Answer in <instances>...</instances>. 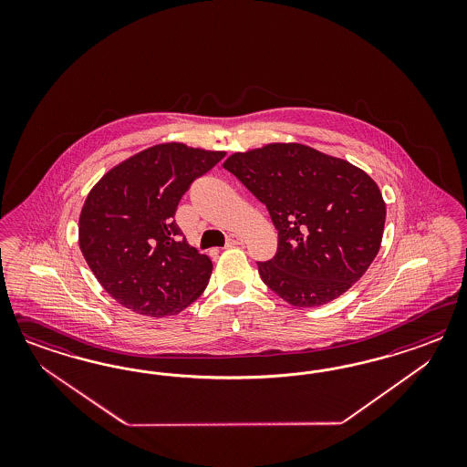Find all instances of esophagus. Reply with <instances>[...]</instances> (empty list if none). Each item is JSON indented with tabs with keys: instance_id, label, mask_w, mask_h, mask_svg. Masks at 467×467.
<instances>
[{
	"instance_id": "1",
	"label": "esophagus",
	"mask_w": 467,
	"mask_h": 467,
	"mask_svg": "<svg viewBox=\"0 0 467 467\" xmlns=\"http://www.w3.org/2000/svg\"><path fill=\"white\" fill-rule=\"evenodd\" d=\"M236 244H243V238L238 236V234H231L226 241V248H231V246H236Z\"/></svg>"
}]
</instances>
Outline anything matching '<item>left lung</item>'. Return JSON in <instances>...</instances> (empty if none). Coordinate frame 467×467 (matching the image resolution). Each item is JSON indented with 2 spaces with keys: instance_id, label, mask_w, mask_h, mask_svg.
I'll return each mask as SVG.
<instances>
[{
  "instance_id": "left-lung-1",
  "label": "left lung",
  "mask_w": 467,
  "mask_h": 467,
  "mask_svg": "<svg viewBox=\"0 0 467 467\" xmlns=\"http://www.w3.org/2000/svg\"><path fill=\"white\" fill-rule=\"evenodd\" d=\"M223 166L269 211L277 254L256 262L258 274L289 305H326L375 260L387 211L365 171L301 143L236 152Z\"/></svg>"
}]
</instances>
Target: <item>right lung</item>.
<instances>
[{"label":"right lung","instance_id":"add662e5","mask_svg":"<svg viewBox=\"0 0 467 467\" xmlns=\"http://www.w3.org/2000/svg\"><path fill=\"white\" fill-rule=\"evenodd\" d=\"M226 156L161 143L108 171L85 198L78 244L108 295L147 317L176 315L197 299L213 274L174 221L190 184Z\"/></svg>","mask_w":467,"mask_h":467}]
</instances>
